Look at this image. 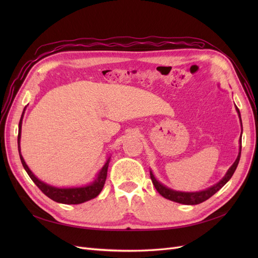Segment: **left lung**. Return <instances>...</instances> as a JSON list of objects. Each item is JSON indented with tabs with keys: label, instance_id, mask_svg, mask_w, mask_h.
I'll return each instance as SVG.
<instances>
[{
	"label": "left lung",
	"instance_id": "1",
	"mask_svg": "<svg viewBox=\"0 0 258 258\" xmlns=\"http://www.w3.org/2000/svg\"><path fill=\"white\" fill-rule=\"evenodd\" d=\"M236 111L238 113V116L240 118V122H241V130H242V120H241V115H240V111L239 108L236 106ZM241 135H242V131H241ZM239 153H238V157L235 160V162L232 163V166L228 169L227 172H226L225 176L221 179L220 182L214 184L213 186L209 187V188L205 189V190H200V191H178V190H174V189H171L169 187H167L166 185L161 184L157 178L155 177V175L153 174L152 170L150 171L151 173V178H152V182L155 186V188L157 189V191L161 195L162 197H165L166 199H169L171 201H174L177 202V204H182V205H199L201 202H204L206 200H208L210 197H212L215 192H217L220 190L222 187L227 183L229 179L231 178L232 174L235 173V171L238 167V163L240 160V156H241V138L239 140Z\"/></svg>",
	"mask_w": 258,
	"mask_h": 258
}]
</instances>
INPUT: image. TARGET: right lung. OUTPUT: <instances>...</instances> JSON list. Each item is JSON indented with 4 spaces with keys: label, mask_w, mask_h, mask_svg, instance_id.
Instances as JSON below:
<instances>
[{
    "label": "right lung",
    "mask_w": 258,
    "mask_h": 258,
    "mask_svg": "<svg viewBox=\"0 0 258 258\" xmlns=\"http://www.w3.org/2000/svg\"><path fill=\"white\" fill-rule=\"evenodd\" d=\"M27 107V106H26ZM25 110L22 112L21 118L19 121V129H18V152L20 156V160L23 168L27 171V173L31 177V179L35 183V185L40 188L46 196L50 198L51 200L59 202V204H64V205H80L83 204V202H86L88 200H91L93 198H96L98 195L102 190L106 175H107V168H108V163H110L111 157H108L104 163V166L101 168V170L96 175L95 179L85 186H80V187H67V188H61V187H54L51 186L47 183H45L41 181L40 178L36 177L32 171H31L26 163L25 159H23L22 155H21V150H20V138H21V126H22V119H23V114H25Z\"/></svg>",
    "instance_id": "right-lung-1"
}]
</instances>
